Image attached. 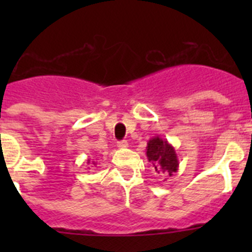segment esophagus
Wrapping results in <instances>:
<instances>
[{
    "label": "esophagus",
    "instance_id": "34e87169",
    "mask_svg": "<svg viewBox=\"0 0 252 252\" xmlns=\"http://www.w3.org/2000/svg\"><path fill=\"white\" fill-rule=\"evenodd\" d=\"M127 146H128V142L126 141V140L117 142V148H120V149H125V148H127Z\"/></svg>",
    "mask_w": 252,
    "mask_h": 252
}]
</instances>
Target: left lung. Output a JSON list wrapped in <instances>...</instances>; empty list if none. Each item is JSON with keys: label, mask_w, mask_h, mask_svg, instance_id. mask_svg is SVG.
Wrapping results in <instances>:
<instances>
[{"label": "left lung", "mask_w": 252, "mask_h": 252, "mask_svg": "<svg viewBox=\"0 0 252 252\" xmlns=\"http://www.w3.org/2000/svg\"><path fill=\"white\" fill-rule=\"evenodd\" d=\"M146 157L158 174L162 173L166 177H171L179 168V160L174 146L169 144L168 140L159 136L153 137L148 141Z\"/></svg>", "instance_id": "left-lung-1"}]
</instances>
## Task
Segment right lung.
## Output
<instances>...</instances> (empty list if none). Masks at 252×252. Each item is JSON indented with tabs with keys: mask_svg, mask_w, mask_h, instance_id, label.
<instances>
[{
	"mask_svg": "<svg viewBox=\"0 0 252 252\" xmlns=\"http://www.w3.org/2000/svg\"><path fill=\"white\" fill-rule=\"evenodd\" d=\"M87 162H88V164H90L91 160H88V161H87ZM92 164H93V165H95V161H92ZM88 169H90V168H88Z\"/></svg>",
	"mask_w": 252,
	"mask_h": 252,
	"instance_id": "1",
	"label": "right lung"
}]
</instances>
